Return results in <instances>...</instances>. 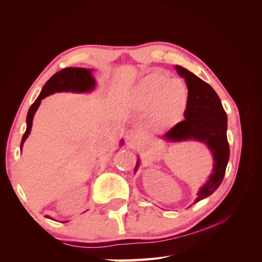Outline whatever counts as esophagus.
I'll return each mask as SVG.
<instances>
[{"instance_id": "1", "label": "esophagus", "mask_w": 262, "mask_h": 262, "mask_svg": "<svg viewBox=\"0 0 262 262\" xmlns=\"http://www.w3.org/2000/svg\"><path fill=\"white\" fill-rule=\"evenodd\" d=\"M125 139H126V141H129L130 143H136L137 140H138V134H137L136 131L130 130V131L126 132Z\"/></svg>"}]
</instances>
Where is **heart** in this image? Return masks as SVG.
Masks as SVG:
<instances>
[{"label": "heart", "mask_w": 262, "mask_h": 262, "mask_svg": "<svg viewBox=\"0 0 262 262\" xmlns=\"http://www.w3.org/2000/svg\"><path fill=\"white\" fill-rule=\"evenodd\" d=\"M189 102V91L181 80L160 72L142 78L131 94V104L139 112H152L154 120L162 125L179 121Z\"/></svg>", "instance_id": "obj_1"}]
</instances>
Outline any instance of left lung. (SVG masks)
Here are the masks:
<instances>
[{
  "mask_svg": "<svg viewBox=\"0 0 262 262\" xmlns=\"http://www.w3.org/2000/svg\"><path fill=\"white\" fill-rule=\"evenodd\" d=\"M178 74L185 78L189 91V102L185 120L165 134L170 142L196 140L207 144L213 156V170L208 181L200 188L194 203L211 195L224 178L229 158L227 142V116L220 97L212 87L187 69L176 66ZM139 161L136 168L139 167Z\"/></svg>",
  "mask_w": 262,
  "mask_h": 262,
  "instance_id": "8db88e82",
  "label": "left lung"
}]
</instances>
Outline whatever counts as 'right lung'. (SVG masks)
Returning <instances> with one entry per match:
<instances>
[{"instance_id": "right-lung-1", "label": "right lung", "mask_w": 262, "mask_h": 262, "mask_svg": "<svg viewBox=\"0 0 262 262\" xmlns=\"http://www.w3.org/2000/svg\"><path fill=\"white\" fill-rule=\"evenodd\" d=\"M95 78L92 75V71L89 69H83V68H66L59 72L52 75L49 81L45 84L42 87L41 93L33 105L30 106L27 118H26V122H27V128L25 133H24L23 139H21V143H20V148L24 145V142L26 141L28 138L30 130H31V125H33V119L35 116V113L37 112V109L40 105L41 99L46 98L49 95L53 93H58V92H73V93H86V92H91L95 89ZM123 142H121V144ZM48 217V216H47Z\"/></svg>"}]
</instances>
